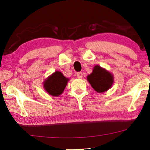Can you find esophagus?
<instances>
[{
	"label": "esophagus",
	"instance_id": "34e87169",
	"mask_svg": "<svg viewBox=\"0 0 150 150\" xmlns=\"http://www.w3.org/2000/svg\"><path fill=\"white\" fill-rule=\"evenodd\" d=\"M82 72H78L77 73V78L78 79H81L82 77Z\"/></svg>",
	"mask_w": 150,
	"mask_h": 150
}]
</instances>
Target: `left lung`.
<instances>
[{"label":"left lung","mask_w":150,"mask_h":150,"mask_svg":"<svg viewBox=\"0 0 150 150\" xmlns=\"http://www.w3.org/2000/svg\"><path fill=\"white\" fill-rule=\"evenodd\" d=\"M87 80L95 91L103 93L112 86L114 77L112 73L97 65L94 66L91 74L87 76Z\"/></svg>","instance_id":"obj_1"}]
</instances>
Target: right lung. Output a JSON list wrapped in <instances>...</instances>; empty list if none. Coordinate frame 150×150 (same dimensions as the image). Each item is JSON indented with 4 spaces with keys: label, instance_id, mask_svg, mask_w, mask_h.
Instances as JSON below:
<instances>
[{
    "label": "right lung",
    "instance_id": "obj_1",
    "mask_svg": "<svg viewBox=\"0 0 150 150\" xmlns=\"http://www.w3.org/2000/svg\"><path fill=\"white\" fill-rule=\"evenodd\" d=\"M68 81L69 79L65 77L61 72L56 71L44 81L43 86L49 95L59 97L63 93Z\"/></svg>",
    "mask_w": 150,
    "mask_h": 150
}]
</instances>
